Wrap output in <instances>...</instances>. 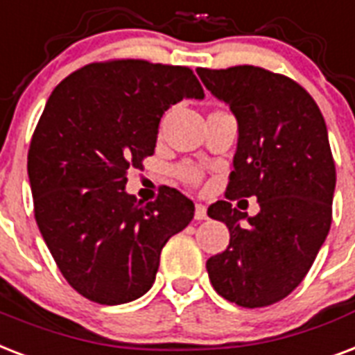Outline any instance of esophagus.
I'll return each instance as SVG.
<instances>
[{
	"instance_id": "esophagus-1",
	"label": "esophagus",
	"mask_w": 355,
	"mask_h": 355,
	"mask_svg": "<svg viewBox=\"0 0 355 355\" xmlns=\"http://www.w3.org/2000/svg\"><path fill=\"white\" fill-rule=\"evenodd\" d=\"M194 218H196V220H205V218H207V207H205V205H202V203H196Z\"/></svg>"
}]
</instances>
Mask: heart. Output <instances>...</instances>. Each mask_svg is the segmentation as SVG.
I'll use <instances>...</instances> for the list:
<instances>
[{
    "instance_id": "heart-1",
    "label": "heart",
    "mask_w": 355,
    "mask_h": 355,
    "mask_svg": "<svg viewBox=\"0 0 355 355\" xmlns=\"http://www.w3.org/2000/svg\"><path fill=\"white\" fill-rule=\"evenodd\" d=\"M178 174H180L187 183H194V185L202 180L200 170H198L196 166H192V164H183V166H180V168H178Z\"/></svg>"
}]
</instances>
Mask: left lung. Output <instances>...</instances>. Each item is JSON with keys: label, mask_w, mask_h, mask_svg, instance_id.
Wrapping results in <instances>:
<instances>
[{"label": "left lung", "mask_w": 355, "mask_h": 355, "mask_svg": "<svg viewBox=\"0 0 355 355\" xmlns=\"http://www.w3.org/2000/svg\"><path fill=\"white\" fill-rule=\"evenodd\" d=\"M196 72L237 118L226 198L255 196L261 207L248 216L232 202L209 205L207 215L230 230V246L207 259L209 279L237 306H272L300 285L331 226L335 163L326 122L287 76L250 64Z\"/></svg>", "instance_id": "1"}]
</instances>
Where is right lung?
Returning a JSON list of instances; mask_svg holds the SVG:
<instances>
[{"label": "right lung", "instance_id": "1", "mask_svg": "<svg viewBox=\"0 0 355 355\" xmlns=\"http://www.w3.org/2000/svg\"><path fill=\"white\" fill-rule=\"evenodd\" d=\"M203 89L187 66L142 59L90 62L49 96L27 153L35 218L60 274L103 306L133 302L155 282L161 250L194 203L172 187L140 203L128 170L153 155L164 111Z\"/></svg>", "mask_w": 355, "mask_h": 355}]
</instances>
